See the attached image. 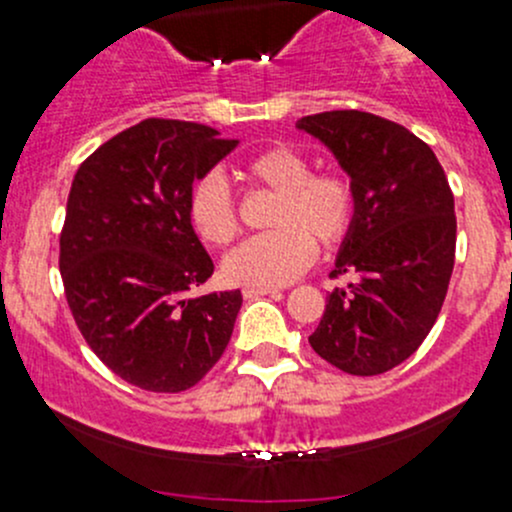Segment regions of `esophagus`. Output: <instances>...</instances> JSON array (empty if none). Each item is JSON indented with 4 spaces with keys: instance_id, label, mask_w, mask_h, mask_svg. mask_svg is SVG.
<instances>
[{
    "instance_id": "1",
    "label": "esophagus",
    "mask_w": 512,
    "mask_h": 512,
    "mask_svg": "<svg viewBox=\"0 0 512 512\" xmlns=\"http://www.w3.org/2000/svg\"><path fill=\"white\" fill-rule=\"evenodd\" d=\"M242 294H245L247 299H255V297H265V294H277V289H272V287H245V289H242Z\"/></svg>"
}]
</instances>
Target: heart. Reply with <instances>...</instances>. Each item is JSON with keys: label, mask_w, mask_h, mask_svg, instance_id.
Here are the masks:
<instances>
[{"label": "heart", "mask_w": 512, "mask_h": 512, "mask_svg": "<svg viewBox=\"0 0 512 512\" xmlns=\"http://www.w3.org/2000/svg\"><path fill=\"white\" fill-rule=\"evenodd\" d=\"M257 188L280 195L267 235H257L225 260V277L235 285L282 287L297 280L317 257V242L334 247L349 235L356 215V190L344 170H312L297 148L270 146L242 165ZM188 215L208 245L225 247L240 232V215L223 175H200L188 195Z\"/></svg>", "instance_id": "b5f03b06"}]
</instances>
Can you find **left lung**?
Instances as JSON below:
<instances>
[{
    "label": "left lung",
    "instance_id": "obj_1",
    "mask_svg": "<svg viewBox=\"0 0 512 512\" xmlns=\"http://www.w3.org/2000/svg\"><path fill=\"white\" fill-rule=\"evenodd\" d=\"M297 128L352 178L356 215L329 277L312 349L337 369L376 376L421 347L446 299L456 260L453 193L436 153L409 128L366 111H324Z\"/></svg>",
    "mask_w": 512,
    "mask_h": 512
}]
</instances>
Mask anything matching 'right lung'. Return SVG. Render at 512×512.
<instances>
[{"instance_id": "add662e5", "label": "right lung", "mask_w": 512, "mask_h": 512, "mask_svg": "<svg viewBox=\"0 0 512 512\" xmlns=\"http://www.w3.org/2000/svg\"><path fill=\"white\" fill-rule=\"evenodd\" d=\"M235 146L203 123L146 118L74 175L59 237L66 302L98 359L138 389H190L232 337L240 289L193 294L215 267L188 195Z\"/></svg>"}]
</instances>
